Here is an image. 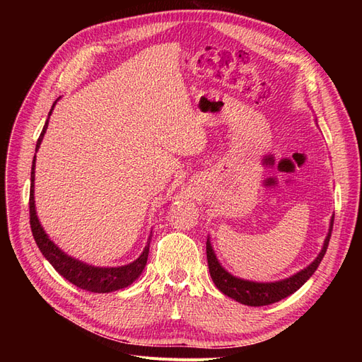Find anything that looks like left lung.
<instances>
[{
	"instance_id": "8db88e82",
	"label": "left lung",
	"mask_w": 362,
	"mask_h": 362,
	"mask_svg": "<svg viewBox=\"0 0 362 362\" xmlns=\"http://www.w3.org/2000/svg\"><path fill=\"white\" fill-rule=\"evenodd\" d=\"M332 225H334V216L331 217L329 223V231L325 238L323 247L320 254L311 262V264L306 266L305 269L294 273L290 278L281 279V281H273V282H257V281H249L242 279L238 276H234L229 273L222 264L221 261L217 259L216 252L211 246V237L208 235L206 238V259H208V269H210V275L214 282V286L221 290L228 298H231L243 305L249 306H262V305H270L279 302L284 298H288L290 294L298 291L303 284L308 281L313 273L319 267L322 262L327 245H329V238L332 233Z\"/></svg>"
}]
</instances>
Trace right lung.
Segmentation results:
<instances>
[{
  "instance_id": "right-lung-1",
  "label": "right lung",
  "mask_w": 362,
  "mask_h": 362,
  "mask_svg": "<svg viewBox=\"0 0 362 362\" xmlns=\"http://www.w3.org/2000/svg\"><path fill=\"white\" fill-rule=\"evenodd\" d=\"M59 100H56V103H54L51 107L47 122H45V125H43L42 133L37 139L36 152L40 148L43 136H45V133H47L48 120L54 110V105L57 104ZM35 168H36V156H35V158H33V166H31L30 225H31L33 237H35L36 245L39 246L42 255L49 261V264L56 269L64 279H68L78 288L92 291V293H112V291L131 286V284H133L141 275V272H144V269L146 266L152 231L148 237L146 246H145L144 252L140 254V257L125 266L96 267V266L87 264V262H84V261H80V259L68 255L66 252H63L56 243L52 242V240L48 237V234L45 233V229H43V226L39 222V217L36 213V204H35Z\"/></svg>"
}]
</instances>
